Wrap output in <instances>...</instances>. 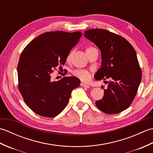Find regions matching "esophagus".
Here are the masks:
<instances>
[{"mask_svg":"<svg viewBox=\"0 0 153 153\" xmlns=\"http://www.w3.org/2000/svg\"><path fill=\"white\" fill-rule=\"evenodd\" d=\"M80 85L82 87H87V88H89V85H87V84L84 83H81Z\"/></svg>","mask_w":153,"mask_h":153,"instance_id":"1","label":"esophagus"}]
</instances>
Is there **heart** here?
<instances>
[{
  "label": "heart",
  "instance_id": "heart-1",
  "mask_svg": "<svg viewBox=\"0 0 153 153\" xmlns=\"http://www.w3.org/2000/svg\"><path fill=\"white\" fill-rule=\"evenodd\" d=\"M93 49H97L95 47H94L92 45H87L85 48V51L87 52ZM71 54H72V52H70V53L68 54L66 58V60L69 62L71 59ZM73 76L77 77V78L79 79L80 80L83 81V82H89L90 79L91 78V74L89 72V71L84 69H76L72 71Z\"/></svg>",
  "mask_w": 153,
  "mask_h": 153
}]
</instances>
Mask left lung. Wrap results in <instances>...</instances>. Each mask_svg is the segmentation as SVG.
<instances>
[{
	"mask_svg": "<svg viewBox=\"0 0 153 153\" xmlns=\"http://www.w3.org/2000/svg\"><path fill=\"white\" fill-rule=\"evenodd\" d=\"M84 33L101 51L102 66L96 73L95 79H110L105 81L108 83V88L95 105L108 114L121 112L131 105L141 81L135 51L126 39L108 30L92 29Z\"/></svg>",
	"mask_w": 153,
	"mask_h": 153,
	"instance_id": "1",
	"label": "left lung"
}]
</instances>
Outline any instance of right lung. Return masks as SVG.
I'll list each match as a JSON object with an SVG mask.
<instances>
[{"label":"right lung","instance_id":"right-lung-1","mask_svg":"<svg viewBox=\"0 0 153 153\" xmlns=\"http://www.w3.org/2000/svg\"><path fill=\"white\" fill-rule=\"evenodd\" d=\"M82 35L81 31L46 32L23 50L18 64V87L24 102L37 114L47 118L58 115L67 105L72 90L79 87L80 80L76 77L52 82L51 74L66 63Z\"/></svg>","mask_w":153,"mask_h":153}]
</instances>
